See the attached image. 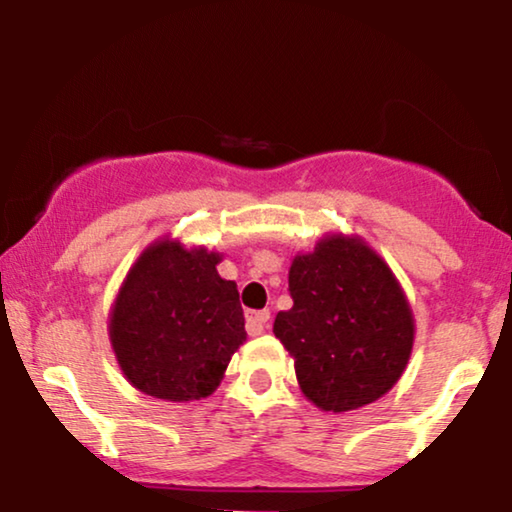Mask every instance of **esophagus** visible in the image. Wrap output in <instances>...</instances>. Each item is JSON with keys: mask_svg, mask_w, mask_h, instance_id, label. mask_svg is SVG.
Segmentation results:
<instances>
[{"mask_svg": "<svg viewBox=\"0 0 512 512\" xmlns=\"http://www.w3.org/2000/svg\"><path fill=\"white\" fill-rule=\"evenodd\" d=\"M270 312L258 310V312H247V333L249 335H261L265 331V324H268Z\"/></svg>", "mask_w": 512, "mask_h": 512, "instance_id": "obj_1", "label": "esophagus"}]
</instances>
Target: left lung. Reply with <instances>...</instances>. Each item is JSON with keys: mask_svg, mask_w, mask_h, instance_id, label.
Returning a JSON list of instances; mask_svg holds the SVG:
<instances>
[{"mask_svg": "<svg viewBox=\"0 0 512 512\" xmlns=\"http://www.w3.org/2000/svg\"><path fill=\"white\" fill-rule=\"evenodd\" d=\"M293 307L275 335L307 401L324 412L375 403L401 380L415 342L408 296L359 235L328 233L289 268Z\"/></svg>", "mask_w": 512, "mask_h": 512, "instance_id": "left-lung-1", "label": "left lung"}]
</instances>
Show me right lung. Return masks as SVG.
<instances>
[{"label": "right lung", "mask_w": 512, "mask_h": 512, "mask_svg": "<svg viewBox=\"0 0 512 512\" xmlns=\"http://www.w3.org/2000/svg\"><path fill=\"white\" fill-rule=\"evenodd\" d=\"M219 251L172 237L149 244L109 314V342L125 380L172 403L212 396L244 340L237 284L216 270Z\"/></svg>", "instance_id": "1"}]
</instances>
